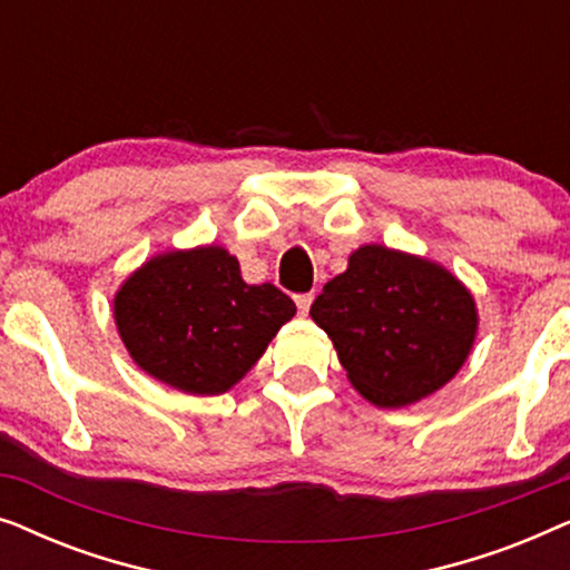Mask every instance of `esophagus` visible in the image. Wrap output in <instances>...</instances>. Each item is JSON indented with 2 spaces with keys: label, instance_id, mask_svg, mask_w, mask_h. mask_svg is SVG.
<instances>
[{
  "label": "esophagus",
  "instance_id": "1",
  "mask_svg": "<svg viewBox=\"0 0 570 570\" xmlns=\"http://www.w3.org/2000/svg\"><path fill=\"white\" fill-rule=\"evenodd\" d=\"M311 303H314V293H301V295H295V306H298V314H301V316L308 314Z\"/></svg>",
  "mask_w": 570,
  "mask_h": 570
}]
</instances>
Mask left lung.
<instances>
[{"label":"left lung","mask_w":570,"mask_h":570,"mask_svg":"<svg viewBox=\"0 0 570 570\" xmlns=\"http://www.w3.org/2000/svg\"><path fill=\"white\" fill-rule=\"evenodd\" d=\"M311 318L330 334L347 379L379 407H402L441 389L478 332L472 295L439 264L363 246L324 285Z\"/></svg>","instance_id":"obj_1"}]
</instances>
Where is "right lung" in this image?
Returning a JSON list of instances; mask_svg holds the SVG:
<instances>
[{
    "instance_id": "obj_1",
    "label": "right lung",
    "mask_w": 570,
    "mask_h": 570,
    "mask_svg": "<svg viewBox=\"0 0 570 570\" xmlns=\"http://www.w3.org/2000/svg\"><path fill=\"white\" fill-rule=\"evenodd\" d=\"M116 326L139 368L186 394H223L259 361L295 303L246 285L220 246L160 254L114 301Z\"/></svg>"
}]
</instances>
